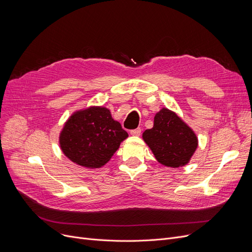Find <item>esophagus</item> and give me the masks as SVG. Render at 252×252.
<instances>
[{
  "label": "esophagus",
  "instance_id": "esophagus-1",
  "mask_svg": "<svg viewBox=\"0 0 252 252\" xmlns=\"http://www.w3.org/2000/svg\"><path fill=\"white\" fill-rule=\"evenodd\" d=\"M141 131H142V129H141L140 127H138V128H135V129H131V130L129 131V133H130L131 136L139 137V136L141 135Z\"/></svg>",
  "mask_w": 252,
  "mask_h": 252
}]
</instances>
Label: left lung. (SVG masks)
<instances>
[{"instance_id": "obj_1", "label": "left lung", "mask_w": 252, "mask_h": 252, "mask_svg": "<svg viewBox=\"0 0 252 252\" xmlns=\"http://www.w3.org/2000/svg\"><path fill=\"white\" fill-rule=\"evenodd\" d=\"M158 162L168 167L186 165L198 146L194 131L173 111L162 108L154 117V126L143 133Z\"/></svg>"}]
</instances>
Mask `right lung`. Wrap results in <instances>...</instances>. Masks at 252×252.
<instances>
[{
  "label": "right lung",
  "instance_id": "obj_1",
  "mask_svg": "<svg viewBox=\"0 0 252 252\" xmlns=\"http://www.w3.org/2000/svg\"><path fill=\"white\" fill-rule=\"evenodd\" d=\"M127 136L107 108L94 106L69 117L59 142L61 150L71 161L88 168H99L110 160Z\"/></svg>",
  "mask_w": 252,
  "mask_h": 252
}]
</instances>
